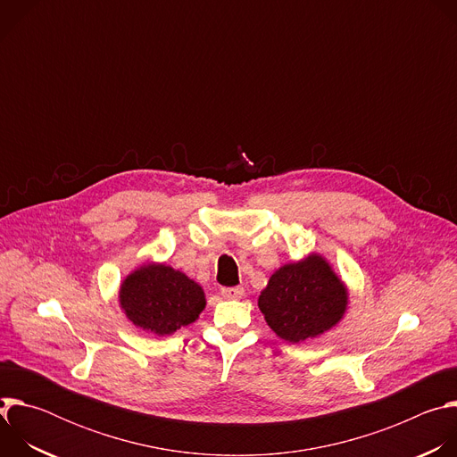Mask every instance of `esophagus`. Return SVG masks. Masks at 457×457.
I'll list each match as a JSON object with an SVG mask.
<instances>
[{
    "mask_svg": "<svg viewBox=\"0 0 457 457\" xmlns=\"http://www.w3.org/2000/svg\"><path fill=\"white\" fill-rule=\"evenodd\" d=\"M220 295L228 300H238L244 296V287H224L220 291Z\"/></svg>",
    "mask_w": 457,
    "mask_h": 457,
    "instance_id": "esophagus-1",
    "label": "esophagus"
}]
</instances>
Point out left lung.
Here are the masks:
<instances>
[{
    "label": "left lung",
    "instance_id": "obj_1",
    "mask_svg": "<svg viewBox=\"0 0 457 457\" xmlns=\"http://www.w3.org/2000/svg\"><path fill=\"white\" fill-rule=\"evenodd\" d=\"M349 291L333 266L318 253L278 268L258 296V307L273 333L302 344L338 325L347 311Z\"/></svg>",
    "mask_w": 457,
    "mask_h": 457
}]
</instances>
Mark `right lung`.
Instances as JSON below:
<instances>
[{"instance_id":"1","label":"right lung","mask_w":457,"mask_h":457,"mask_svg":"<svg viewBox=\"0 0 457 457\" xmlns=\"http://www.w3.org/2000/svg\"><path fill=\"white\" fill-rule=\"evenodd\" d=\"M119 305L136 328L168 337L199 318L206 296L204 289L182 271L150 262L122 280Z\"/></svg>"}]
</instances>
